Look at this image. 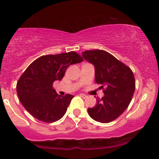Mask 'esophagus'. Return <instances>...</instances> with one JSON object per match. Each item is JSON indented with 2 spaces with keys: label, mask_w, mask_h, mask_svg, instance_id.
I'll list each match as a JSON object with an SVG mask.
<instances>
[{
  "label": "esophagus",
  "mask_w": 159,
  "mask_h": 159,
  "mask_svg": "<svg viewBox=\"0 0 159 159\" xmlns=\"http://www.w3.org/2000/svg\"><path fill=\"white\" fill-rule=\"evenodd\" d=\"M80 96H81V98H88V96H87L86 94H84V93H80Z\"/></svg>",
  "instance_id": "1"
}]
</instances>
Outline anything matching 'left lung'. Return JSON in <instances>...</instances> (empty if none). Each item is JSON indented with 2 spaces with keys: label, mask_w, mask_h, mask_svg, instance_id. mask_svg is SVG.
<instances>
[{
  "label": "left lung",
  "mask_w": 159,
  "mask_h": 159,
  "mask_svg": "<svg viewBox=\"0 0 159 159\" xmlns=\"http://www.w3.org/2000/svg\"><path fill=\"white\" fill-rule=\"evenodd\" d=\"M85 60L95 67V82L101 84L104 96L88 108L93 120L107 123L118 118L128 107L136 88L134 75L129 67L104 50L82 52Z\"/></svg>",
  "instance_id": "8db88e82"
}]
</instances>
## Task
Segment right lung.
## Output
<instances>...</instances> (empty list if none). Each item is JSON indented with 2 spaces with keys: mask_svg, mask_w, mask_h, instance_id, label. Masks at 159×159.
I'll list each match as a JSON object with an SVG mask.
<instances>
[{
  "mask_svg": "<svg viewBox=\"0 0 159 159\" xmlns=\"http://www.w3.org/2000/svg\"><path fill=\"white\" fill-rule=\"evenodd\" d=\"M83 58L75 52L42 56L31 63L16 84L18 98L33 116L45 123L60 120L74 96L58 95L53 82L61 81L71 65L81 62Z\"/></svg>",
  "mask_w": 159,
  "mask_h": 159,
  "instance_id": "1",
  "label": "right lung"
}]
</instances>
